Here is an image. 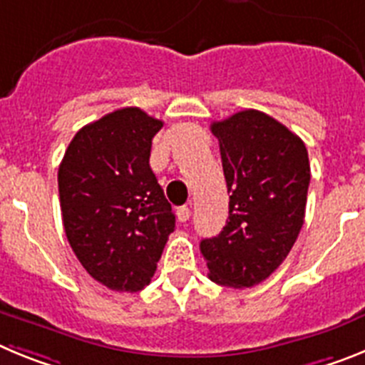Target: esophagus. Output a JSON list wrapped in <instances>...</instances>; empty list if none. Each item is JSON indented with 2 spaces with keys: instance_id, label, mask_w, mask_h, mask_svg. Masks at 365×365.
<instances>
[{
  "instance_id": "obj_1",
  "label": "esophagus",
  "mask_w": 365,
  "mask_h": 365,
  "mask_svg": "<svg viewBox=\"0 0 365 365\" xmlns=\"http://www.w3.org/2000/svg\"><path fill=\"white\" fill-rule=\"evenodd\" d=\"M190 215H192V210H190L188 206H179V208H177V219H179L180 222L188 221Z\"/></svg>"
}]
</instances>
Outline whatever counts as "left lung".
<instances>
[{"instance_id": "1", "label": "left lung", "mask_w": 365, "mask_h": 365, "mask_svg": "<svg viewBox=\"0 0 365 365\" xmlns=\"http://www.w3.org/2000/svg\"><path fill=\"white\" fill-rule=\"evenodd\" d=\"M230 192L228 221L201 241L208 278L245 289L283 263L303 227L311 180L307 148L278 120L245 109L210 125Z\"/></svg>"}]
</instances>
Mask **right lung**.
<instances>
[{"label": "right lung", "instance_id": "1", "mask_svg": "<svg viewBox=\"0 0 365 365\" xmlns=\"http://www.w3.org/2000/svg\"><path fill=\"white\" fill-rule=\"evenodd\" d=\"M163 122L122 108L83 125L58 168L63 228L91 278L111 291L150 283L175 214L150 168Z\"/></svg>", "mask_w": 365, "mask_h": 365}]
</instances>
